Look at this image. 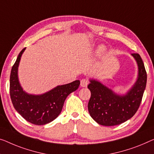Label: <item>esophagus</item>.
Listing matches in <instances>:
<instances>
[{
    "instance_id": "1",
    "label": "esophagus",
    "mask_w": 154,
    "mask_h": 154,
    "mask_svg": "<svg viewBox=\"0 0 154 154\" xmlns=\"http://www.w3.org/2000/svg\"><path fill=\"white\" fill-rule=\"evenodd\" d=\"M88 84V81L87 79H83L81 80V83H80V85H81L82 87H86Z\"/></svg>"
}]
</instances>
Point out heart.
I'll use <instances>...</instances> for the list:
<instances>
[{
	"label": "heart",
	"mask_w": 154,
	"mask_h": 154,
	"mask_svg": "<svg viewBox=\"0 0 154 154\" xmlns=\"http://www.w3.org/2000/svg\"><path fill=\"white\" fill-rule=\"evenodd\" d=\"M105 50H106V48H105L103 45H100L99 48H98L97 53L99 54H102L105 52Z\"/></svg>",
	"instance_id": "1"
}]
</instances>
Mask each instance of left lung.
Returning a JSON list of instances; mask_svg holds the SVG:
<instances>
[{
  "label": "left lung",
  "instance_id": "obj_1",
  "mask_svg": "<svg viewBox=\"0 0 154 154\" xmlns=\"http://www.w3.org/2000/svg\"><path fill=\"white\" fill-rule=\"evenodd\" d=\"M137 65L136 82L125 95H119L100 82L90 79L88 88L91 93L88 109L91 118L99 125L115 126L125 122L138 109L146 88V72L138 54H131Z\"/></svg>",
  "mask_w": 154,
  "mask_h": 154
}]
</instances>
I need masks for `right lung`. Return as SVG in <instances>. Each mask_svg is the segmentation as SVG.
Masks as SVG:
<instances>
[{"mask_svg": "<svg viewBox=\"0 0 154 154\" xmlns=\"http://www.w3.org/2000/svg\"><path fill=\"white\" fill-rule=\"evenodd\" d=\"M26 48L18 54L11 70L10 93L11 102L18 113L27 122L43 125L56 119L62 110L64 102L71 93L79 88V80L57 86L41 95H33L23 91L18 80V69Z\"/></svg>", "mask_w": 154, "mask_h": 154, "instance_id": "obj_1", "label": "right lung"}]
</instances>
